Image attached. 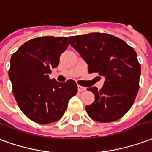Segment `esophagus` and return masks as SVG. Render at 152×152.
I'll return each mask as SVG.
<instances>
[{
	"label": "esophagus",
	"mask_w": 152,
	"mask_h": 152,
	"mask_svg": "<svg viewBox=\"0 0 152 152\" xmlns=\"http://www.w3.org/2000/svg\"><path fill=\"white\" fill-rule=\"evenodd\" d=\"M87 90V88L86 87H82V86H77V91H79V92H83V91H85Z\"/></svg>",
	"instance_id": "1"
}]
</instances>
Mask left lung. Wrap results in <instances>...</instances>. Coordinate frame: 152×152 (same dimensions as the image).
<instances>
[{
	"label": "left lung",
	"mask_w": 152,
	"mask_h": 152,
	"mask_svg": "<svg viewBox=\"0 0 152 152\" xmlns=\"http://www.w3.org/2000/svg\"><path fill=\"white\" fill-rule=\"evenodd\" d=\"M72 47L88 65V72L104 77L100 90L87 88L95 100L86 106L91 118L99 122L120 119L129 111L139 88L141 66L134 49L125 41L106 33L69 37Z\"/></svg>",
	"instance_id": "8db88e82"
}]
</instances>
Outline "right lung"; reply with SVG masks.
I'll return each instance as SVG.
<instances>
[{"mask_svg":"<svg viewBox=\"0 0 152 152\" xmlns=\"http://www.w3.org/2000/svg\"><path fill=\"white\" fill-rule=\"evenodd\" d=\"M68 45V37H38L23 44L11 56L9 77L14 96L22 112L35 122L59 120L77 94L74 80L58 83L48 75Z\"/></svg>","mask_w":152,"mask_h":152,"instance_id":"add662e5","label":"right lung"}]
</instances>
